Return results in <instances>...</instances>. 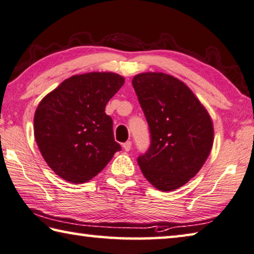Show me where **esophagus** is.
<instances>
[{
	"label": "esophagus",
	"mask_w": 254,
	"mask_h": 254,
	"mask_svg": "<svg viewBox=\"0 0 254 254\" xmlns=\"http://www.w3.org/2000/svg\"><path fill=\"white\" fill-rule=\"evenodd\" d=\"M130 147H131V141L130 140H127L126 143L123 144V148L126 150V152H128V150H130Z\"/></svg>",
	"instance_id": "esophagus-1"
}]
</instances>
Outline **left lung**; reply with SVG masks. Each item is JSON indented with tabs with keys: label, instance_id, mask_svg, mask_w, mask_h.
Segmentation results:
<instances>
[{
	"label": "left lung",
	"instance_id": "obj_1",
	"mask_svg": "<svg viewBox=\"0 0 254 254\" xmlns=\"http://www.w3.org/2000/svg\"><path fill=\"white\" fill-rule=\"evenodd\" d=\"M132 87L150 136L149 147L137 163L156 189H179L197 174L211 152L210 115L190 89L170 74H137Z\"/></svg>",
	"mask_w": 254,
	"mask_h": 254
}]
</instances>
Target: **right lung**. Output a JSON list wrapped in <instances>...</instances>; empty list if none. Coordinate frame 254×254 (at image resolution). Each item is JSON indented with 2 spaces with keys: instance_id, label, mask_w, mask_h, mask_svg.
<instances>
[{
  "instance_id": "right-lung-1",
  "label": "right lung",
  "mask_w": 254,
  "mask_h": 254,
  "mask_svg": "<svg viewBox=\"0 0 254 254\" xmlns=\"http://www.w3.org/2000/svg\"><path fill=\"white\" fill-rule=\"evenodd\" d=\"M124 82L122 75L111 72L73 75L39 104L35 140L44 161L61 179L88 182L122 150L105 108Z\"/></svg>"
}]
</instances>
